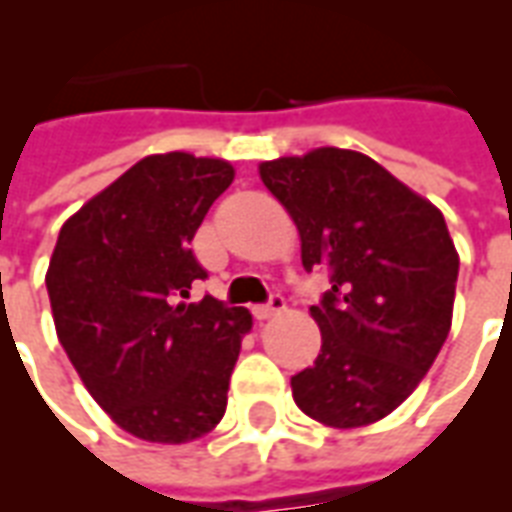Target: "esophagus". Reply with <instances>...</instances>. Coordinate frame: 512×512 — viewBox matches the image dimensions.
Segmentation results:
<instances>
[{
  "label": "esophagus",
  "mask_w": 512,
  "mask_h": 512,
  "mask_svg": "<svg viewBox=\"0 0 512 512\" xmlns=\"http://www.w3.org/2000/svg\"><path fill=\"white\" fill-rule=\"evenodd\" d=\"M283 310H286V299L280 297V294H272L264 305L253 307V315H256L259 321H267V318H275V315L283 313Z\"/></svg>",
  "instance_id": "obj_1"
}]
</instances>
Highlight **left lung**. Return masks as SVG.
<instances>
[{
  "label": "left lung",
  "mask_w": 512,
  "mask_h": 512,
  "mask_svg": "<svg viewBox=\"0 0 512 512\" xmlns=\"http://www.w3.org/2000/svg\"><path fill=\"white\" fill-rule=\"evenodd\" d=\"M302 237L307 272L329 288L310 307L321 329L313 367L291 378L315 421H380L421 383L451 332L459 253L443 213L378 161L318 148L259 167Z\"/></svg>",
  "instance_id": "left-lung-1"
}]
</instances>
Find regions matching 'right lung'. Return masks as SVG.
<instances>
[{
  "instance_id": "obj_1",
  "label": "right lung",
  "mask_w": 512,
  "mask_h": 512,
  "mask_svg": "<svg viewBox=\"0 0 512 512\" xmlns=\"http://www.w3.org/2000/svg\"><path fill=\"white\" fill-rule=\"evenodd\" d=\"M234 180L224 159L145 156L61 226L45 275L72 367L115 424L148 443H191L226 413L245 307L207 294L191 240Z\"/></svg>"
}]
</instances>
